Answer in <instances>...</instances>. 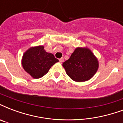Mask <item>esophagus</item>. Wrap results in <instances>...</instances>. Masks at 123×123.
I'll return each instance as SVG.
<instances>
[{"label": "esophagus", "instance_id": "1", "mask_svg": "<svg viewBox=\"0 0 123 123\" xmlns=\"http://www.w3.org/2000/svg\"><path fill=\"white\" fill-rule=\"evenodd\" d=\"M59 62H60L61 63L63 62H64V58H63V57H62V58H61V59H59Z\"/></svg>", "mask_w": 123, "mask_h": 123}]
</instances>
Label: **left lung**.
<instances>
[{"label": "left lung", "instance_id": "1", "mask_svg": "<svg viewBox=\"0 0 123 123\" xmlns=\"http://www.w3.org/2000/svg\"><path fill=\"white\" fill-rule=\"evenodd\" d=\"M62 66L67 75L76 82H83L91 80L99 67L97 57L87 47H78L70 59L63 62Z\"/></svg>", "mask_w": 123, "mask_h": 123}]
</instances>
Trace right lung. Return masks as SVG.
<instances>
[{
  "instance_id": "right-lung-1",
  "label": "right lung",
  "mask_w": 123,
  "mask_h": 123,
  "mask_svg": "<svg viewBox=\"0 0 123 123\" xmlns=\"http://www.w3.org/2000/svg\"><path fill=\"white\" fill-rule=\"evenodd\" d=\"M57 62L59 60L55 57L54 55L45 51L43 45L29 48L23 53L21 59V64L25 71L34 79L43 77Z\"/></svg>"
}]
</instances>
